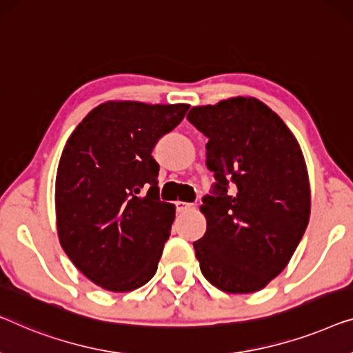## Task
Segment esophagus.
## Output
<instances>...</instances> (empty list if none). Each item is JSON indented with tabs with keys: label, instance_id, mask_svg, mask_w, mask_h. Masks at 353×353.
<instances>
[{
	"label": "esophagus",
	"instance_id": "esophagus-1",
	"mask_svg": "<svg viewBox=\"0 0 353 353\" xmlns=\"http://www.w3.org/2000/svg\"><path fill=\"white\" fill-rule=\"evenodd\" d=\"M176 210L178 212H186V210H189V208L192 207V203H189V202H181V201H178L176 203Z\"/></svg>",
	"mask_w": 353,
	"mask_h": 353
}]
</instances>
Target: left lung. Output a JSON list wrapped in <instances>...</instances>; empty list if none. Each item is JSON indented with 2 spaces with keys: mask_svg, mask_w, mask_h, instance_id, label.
Returning <instances> with one entry per match:
<instances>
[{
  "mask_svg": "<svg viewBox=\"0 0 353 353\" xmlns=\"http://www.w3.org/2000/svg\"><path fill=\"white\" fill-rule=\"evenodd\" d=\"M188 121L208 139L216 180L202 199L207 231L194 242L196 258L216 288L253 293L282 272L307 228L304 156L285 122L252 97L194 106Z\"/></svg>",
  "mask_w": 353,
  "mask_h": 353,
  "instance_id": "8db88e82",
  "label": "left lung"
}]
</instances>
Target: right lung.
Masks as SVG:
<instances>
[{
	"label": "right lung",
	"instance_id": "add662e5",
	"mask_svg": "<svg viewBox=\"0 0 353 353\" xmlns=\"http://www.w3.org/2000/svg\"><path fill=\"white\" fill-rule=\"evenodd\" d=\"M188 110L106 101L66 141L55 178L60 245L101 288L132 291L156 274L175 207L159 199L151 152Z\"/></svg>",
	"mask_w": 353,
	"mask_h": 353
}]
</instances>
